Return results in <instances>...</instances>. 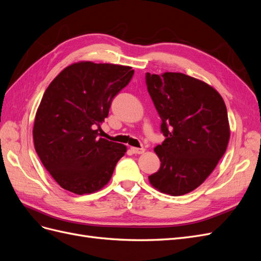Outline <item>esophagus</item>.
I'll return each instance as SVG.
<instances>
[{
    "label": "esophagus",
    "instance_id": "obj_1",
    "mask_svg": "<svg viewBox=\"0 0 261 261\" xmlns=\"http://www.w3.org/2000/svg\"><path fill=\"white\" fill-rule=\"evenodd\" d=\"M130 150H132V152H133V153H135V154H141V153H144V152H145V148H136V147H132V148H130Z\"/></svg>",
    "mask_w": 261,
    "mask_h": 261
}]
</instances>
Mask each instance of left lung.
Segmentation results:
<instances>
[{
	"label": "left lung",
	"mask_w": 261,
	"mask_h": 261,
	"mask_svg": "<svg viewBox=\"0 0 261 261\" xmlns=\"http://www.w3.org/2000/svg\"><path fill=\"white\" fill-rule=\"evenodd\" d=\"M146 85L165 137L154 148L161 165L150 183L172 196L191 193L226 150L230 126L224 101L211 86L181 73H147Z\"/></svg>",
	"instance_id": "obj_1"
}]
</instances>
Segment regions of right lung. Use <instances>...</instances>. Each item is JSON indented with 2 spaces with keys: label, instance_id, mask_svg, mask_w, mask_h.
<instances>
[{
  "label": "right lung",
  "instance_id": "1",
  "mask_svg": "<svg viewBox=\"0 0 261 261\" xmlns=\"http://www.w3.org/2000/svg\"><path fill=\"white\" fill-rule=\"evenodd\" d=\"M134 75L129 66L75 63L46 88L35 118V149L55 181L77 195L109 183L126 146L100 138V124Z\"/></svg>",
  "mask_w": 261,
  "mask_h": 261
}]
</instances>
